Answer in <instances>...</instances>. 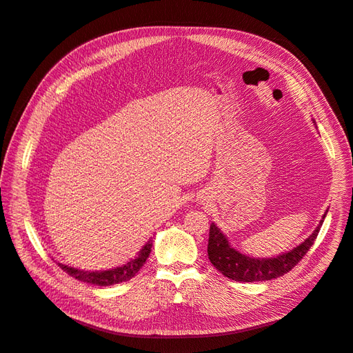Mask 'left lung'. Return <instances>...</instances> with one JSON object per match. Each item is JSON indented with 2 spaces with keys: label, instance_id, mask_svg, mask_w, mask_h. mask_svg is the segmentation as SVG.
Segmentation results:
<instances>
[{
  "label": "left lung",
  "instance_id": "obj_1",
  "mask_svg": "<svg viewBox=\"0 0 353 353\" xmlns=\"http://www.w3.org/2000/svg\"><path fill=\"white\" fill-rule=\"evenodd\" d=\"M328 212V210H327ZM319 221V225L303 243L296 245L290 252L275 256V258H250L236 250L228 243L227 237L223 236L222 231L210 223L209 230V243H208V254L210 263L222 274L228 276L234 281L253 283V281H268L276 276L287 274L292 268L301 262V259L312 248V244L318 236L319 228H321L324 218Z\"/></svg>",
  "mask_w": 353,
  "mask_h": 353
}]
</instances>
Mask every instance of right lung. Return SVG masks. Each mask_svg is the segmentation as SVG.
Instances as JSON below:
<instances>
[{
	"label": "right lung",
	"mask_w": 353,
	"mask_h": 353,
	"mask_svg": "<svg viewBox=\"0 0 353 353\" xmlns=\"http://www.w3.org/2000/svg\"><path fill=\"white\" fill-rule=\"evenodd\" d=\"M152 245L153 240L147 241V244L135 256V259H131L128 263H123L117 268H112L108 271H82L78 268H72V266L59 263L60 268L68 272L73 279H77L79 281L88 283V284H95V285H112V284H119L122 281L131 280L132 276L143 268V265L145 263L148 254L152 252Z\"/></svg>",
	"instance_id": "add662e5"
}]
</instances>
